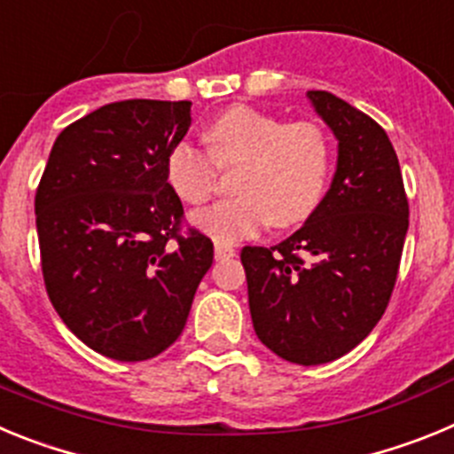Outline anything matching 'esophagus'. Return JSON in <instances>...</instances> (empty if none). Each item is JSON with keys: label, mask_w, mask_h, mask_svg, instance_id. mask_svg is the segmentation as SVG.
Wrapping results in <instances>:
<instances>
[{"label": "esophagus", "mask_w": 454, "mask_h": 454, "mask_svg": "<svg viewBox=\"0 0 454 454\" xmlns=\"http://www.w3.org/2000/svg\"><path fill=\"white\" fill-rule=\"evenodd\" d=\"M236 256V250L231 246H224V243H215V259L224 262V259H231Z\"/></svg>", "instance_id": "34e87169"}]
</instances>
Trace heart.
I'll return each mask as SVG.
<instances>
[{
  "instance_id": "heart-1",
  "label": "heart",
  "mask_w": 454,
  "mask_h": 454,
  "mask_svg": "<svg viewBox=\"0 0 454 454\" xmlns=\"http://www.w3.org/2000/svg\"><path fill=\"white\" fill-rule=\"evenodd\" d=\"M207 150L179 140L166 156V179L182 202L200 207L218 186V168L234 172L236 198L215 202L192 223L215 243L254 236L272 220L291 227L314 214L327 188L332 147L316 122H286L250 106H231L204 131Z\"/></svg>"
}]
</instances>
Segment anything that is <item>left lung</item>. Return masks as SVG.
Masks as SVG:
<instances>
[{
  "instance_id": "8db88e82",
  "label": "left lung",
  "mask_w": 454,
  "mask_h": 454,
  "mask_svg": "<svg viewBox=\"0 0 454 454\" xmlns=\"http://www.w3.org/2000/svg\"><path fill=\"white\" fill-rule=\"evenodd\" d=\"M339 140L334 179L307 223L275 247L240 250L254 332L300 366L334 362L384 316L409 227L387 131L325 90L307 92Z\"/></svg>"
}]
</instances>
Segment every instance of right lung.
Instances as JSON below:
<instances>
[{"instance_id": "right-lung-1", "label": "right lung", "mask_w": 454, "mask_h": 454, "mask_svg": "<svg viewBox=\"0 0 454 454\" xmlns=\"http://www.w3.org/2000/svg\"><path fill=\"white\" fill-rule=\"evenodd\" d=\"M188 127L191 102L106 104L59 134L35 191L47 295L72 334L115 362L179 339L214 262L166 179Z\"/></svg>"}]
</instances>
